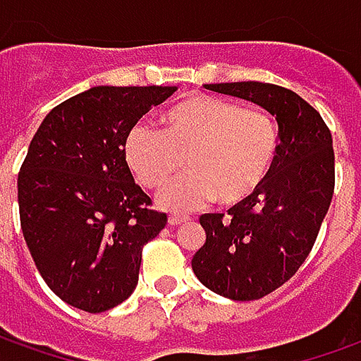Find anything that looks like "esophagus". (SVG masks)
<instances>
[{"label": "esophagus", "instance_id": "obj_1", "mask_svg": "<svg viewBox=\"0 0 361 361\" xmlns=\"http://www.w3.org/2000/svg\"><path fill=\"white\" fill-rule=\"evenodd\" d=\"M191 219L188 217V215H180V213H171L170 219H168V223H170L171 227H178V225H183V223H190Z\"/></svg>", "mask_w": 361, "mask_h": 361}]
</instances>
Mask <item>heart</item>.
<instances>
[{
  "label": "heart",
  "mask_w": 361,
  "mask_h": 361,
  "mask_svg": "<svg viewBox=\"0 0 361 361\" xmlns=\"http://www.w3.org/2000/svg\"><path fill=\"white\" fill-rule=\"evenodd\" d=\"M124 160L146 190H161L168 209H193L207 201L239 203L263 188L281 152L273 114L243 109L225 98L193 94L161 114V128L148 122L130 126Z\"/></svg>",
  "instance_id": "heart-1"
}]
</instances>
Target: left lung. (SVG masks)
<instances>
[{"mask_svg": "<svg viewBox=\"0 0 361 361\" xmlns=\"http://www.w3.org/2000/svg\"><path fill=\"white\" fill-rule=\"evenodd\" d=\"M251 100L273 114L281 152L263 188L225 213H205V245L191 269L209 290L257 300L283 286L314 247L334 195L332 134L318 110L288 88L269 82L205 85Z\"/></svg>", "mask_w": 361, "mask_h": 361, "instance_id": "obj_1", "label": "left lung"}]
</instances>
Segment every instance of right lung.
<instances>
[{"mask_svg": "<svg viewBox=\"0 0 361 361\" xmlns=\"http://www.w3.org/2000/svg\"><path fill=\"white\" fill-rule=\"evenodd\" d=\"M176 87H94L51 110L17 178L19 219L47 286L75 308L104 312L138 284L142 249L168 215L132 178L124 138Z\"/></svg>", "mask_w": 361, "mask_h": 361, "instance_id": "right-lung-1", "label": "right lung"}]
</instances>
